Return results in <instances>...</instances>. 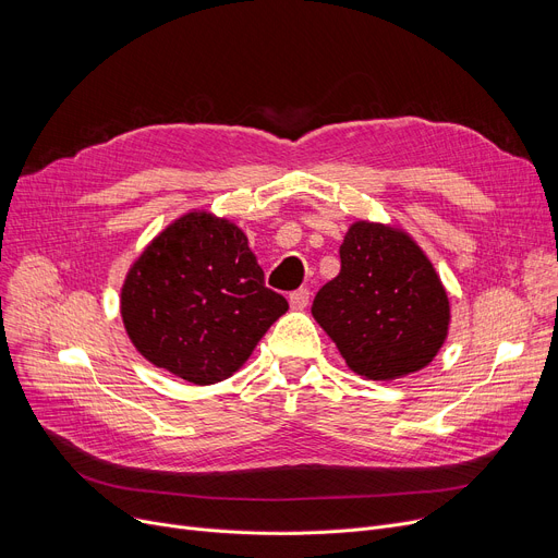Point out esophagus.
<instances>
[{
    "instance_id": "34e87169",
    "label": "esophagus",
    "mask_w": 558,
    "mask_h": 558,
    "mask_svg": "<svg viewBox=\"0 0 558 558\" xmlns=\"http://www.w3.org/2000/svg\"><path fill=\"white\" fill-rule=\"evenodd\" d=\"M307 303H310V291L307 289H296V291H291V294H289L291 310H305Z\"/></svg>"
}]
</instances>
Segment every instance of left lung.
I'll use <instances>...</instances> for the list:
<instances>
[{"mask_svg": "<svg viewBox=\"0 0 558 558\" xmlns=\"http://www.w3.org/2000/svg\"><path fill=\"white\" fill-rule=\"evenodd\" d=\"M341 269L318 289L312 316L364 379L425 368L448 339L450 301L412 234L379 221L350 223Z\"/></svg>", "mask_w": 558, "mask_h": 558, "instance_id": "1", "label": "left lung"}]
</instances>
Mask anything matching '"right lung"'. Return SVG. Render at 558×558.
I'll use <instances>...</instances> for the list:
<instances>
[{"label": "right lung", "mask_w": 558, "mask_h": 558, "mask_svg": "<svg viewBox=\"0 0 558 558\" xmlns=\"http://www.w3.org/2000/svg\"><path fill=\"white\" fill-rule=\"evenodd\" d=\"M287 310L264 287L244 230L208 210H190L158 232L120 294L137 353L198 387L238 373Z\"/></svg>", "instance_id": "1"}]
</instances>
